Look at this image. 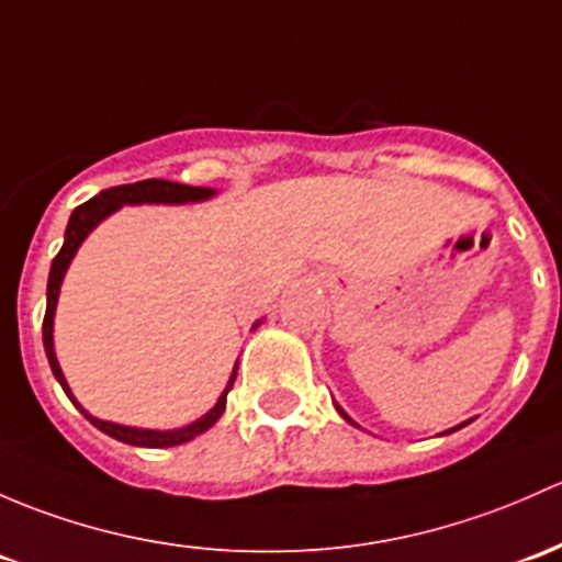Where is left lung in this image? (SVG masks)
Wrapping results in <instances>:
<instances>
[{"label": "left lung", "mask_w": 562, "mask_h": 562, "mask_svg": "<svg viewBox=\"0 0 562 562\" xmlns=\"http://www.w3.org/2000/svg\"><path fill=\"white\" fill-rule=\"evenodd\" d=\"M336 412H339V415H341V417H345V420H347V423H350V425H356V420H352V417H350V415H347V412H345V409H341V406H336ZM463 425H469V423H460V425H454V428H450V430H445V434H452V430L463 428Z\"/></svg>", "instance_id": "1"}]
</instances>
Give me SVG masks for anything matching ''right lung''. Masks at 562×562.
<instances>
[{
  "instance_id": "right-lung-1",
  "label": "right lung",
  "mask_w": 562,
  "mask_h": 562,
  "mask_svg": "<svg viewBox=\"0 0 562 562\" xmlns=\"http://www.w3.org/2000/svg\"><path fill=\"white\" fill-rule=\"evenodd\" d=\"M212 196H215V191H212V188H193V186H182V182H169V180H139V182H132V186L108 188V191H102L99 196L88 199L86 204L75 206V212L69 215L67 232H64L61 250H58V256L53 258V263H50V277H47V306H45V321H43V345H45L47 363H50L53 376H56L58 385L64 387V393L69 395V401H72V404L82 412V417H86V420L91 423L93 428H99L102 434L112 436V439L123 441V445L156 447V450H158V447L186 445V441L196 439L199 434L210 430L212 425L221 420L223 412H226V395H228V390L234 387L236 366H234L232 376H228L226 390H223L221 398H217V404L212 406L206 415L199 417L196 423L182 425V428H175V430L134 428V425L99 420V417L88 415V412L78 404V398L72 395V390H69L67 380H64L61 366H58V360H56V350H53V317H56L58 291H61L64 274H67L69 263H72L75 252H78L82 239H86V236L91 234L93 228H97L99 223L104 221V217H110L112 212L121 210L123 204H193V202H206V199H212ZM256 326H258V323H256ZM256 326H252V328H256Z\"/></svg>"
}]
</instances>
